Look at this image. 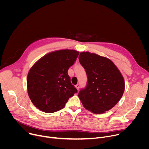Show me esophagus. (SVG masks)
Masks as SVG:
<instances>
[{
    "mask_svg": "<svg viewBox=\"0 0 149 149\" xmlns=\"http://www.w3.org/2000/svg\"><path fill=\"white\" fill-rule=\"evenodd\" d=\"M79 87H80V85L79 84H77L76 86H75V87H76V88L77 89V90H79Z\"/></svg>",
    "mask_w": 149,
    "mask_h": 149,
    "instance_id": "1",
    "label": "esophagus"
}]
</instances>
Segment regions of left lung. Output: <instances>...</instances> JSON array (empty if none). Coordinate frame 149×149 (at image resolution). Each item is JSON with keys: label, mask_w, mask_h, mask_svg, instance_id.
Instances as JSON below:
<instances>
[{"label": "left lung", "mask_w": 149, "mask_h": 149, "mask_svg": "<svg viewBox=\"0 0 149 149\" xmlns=\"http://www.w3.org/2000/svg\"><path fill=\"white\" fill-rule=\"evenodd\" d=\"M79 61L86 70L87 84L78 93L84 108L94 114H102L117 104L125 88L124 78L109 58L82 52Z\"/></svg>", "instance_id": "8db88e82"}]
</instances>
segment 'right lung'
<instances>
[{"label": "right lung", "mask_w": 149, "mask_h": 149, "mask_svg": "<svg viewBox=\"0 0 149 149\" xmlns=\"http://www.w3.org/2000/svg\"><path fill=\"white\" fill-rule=\"evenodd\" d=\"M79 52L62 49L46 54L30 69L27 77L28 95L36 108L51 113L64 108L68 99L77 93L68 70Z\"/></svg>", "instance_id": "1"}]
</instances>
